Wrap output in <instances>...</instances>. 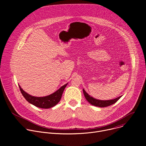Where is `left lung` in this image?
Here are the masks:
<instances>
[{
  "label": "left lung",
  "instance_id": "1",
  "mask_svg": "<svg viewBox=\"0 0 146 146\" xmlns=\"http://www.w3.org/2000/svg\"><path fill=\"white\" fill-rule=\"evenodd\" d=\"M83 93H84V96L86 98V99H87V100L91 103V105L95 106H98V107H100V108H105V107H107L109 106H110L113 104L115 103L116 102L118 101V100L119 99H120V98L122 96H120L115 99H112V100H98L96 99H95L91 96H90L86 92V91L83 89Z\"/></svg>",
  "mask_w": 146,
  "mask_h": 146
}]
</instances>
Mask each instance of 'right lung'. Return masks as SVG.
<instances>
[{
	"instance_id": "right-lung-1",
	"label": "right lung",
	"mask_w": 146,
	"mask_h": 146,
	"mask_svg": "<svg viewBox=\"0 0 146 146\" xmlns=\"http://www.w3.org/2000/svg\"><path fill=\"white\" fill-rule=\"evenodd\" d=\"M68 84L61 87L56 92L44 97H36L30 95L25 92L19 86L21 92L25 99L33 105L42 109H49L54 107L60 101L62 94Z\"/></svg>"
}]
</instances>
